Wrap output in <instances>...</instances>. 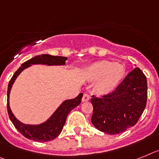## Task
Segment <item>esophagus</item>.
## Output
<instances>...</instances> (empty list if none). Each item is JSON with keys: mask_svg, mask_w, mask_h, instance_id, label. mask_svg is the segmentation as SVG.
I'll list each match as a JSON object with an SVG mask.
<instances>
[{"mask_svg": "<svg viewBox=\"0 0 159 159\" xmlns=\"http://www.w3.org/2000/svg\"><path fill=\"white\" fill-rule=\"evenodd\" d=\"M90 98V96H89V93H84L83 97H82V102H87Z\"/></svg>", "mask_w": 159, "mask_h": 159, "instance_id": "obj_1", "label": "esophagus"}]
</instances>
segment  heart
Segmentation results:
<instances>
[{
	"label": "heart",
	"mask_w": 159,
	"mask_h": 159,
	"mask_svg": "<svg viewBox=\"0 0 159 159\" xmlns=\"http://www.w3.org/2000/svg\"><path fill=\"white\" fill-rule=\"evenodd\" d=\"M125 74L124 67L110 61H101L89 66L86 77L90 81L99 79L95 89L99 94H106L114 90Z\"/></svg>",
	"instance_id": "obj_1"
}]
</instances>
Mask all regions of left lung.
Returning <instances> with one entry per match:
<instances>
[{
	"label": "left lung",
	"mask_w": 159,
	"mask_h": 159,
	"mask_svg": "<svg viewBox=\"0 0 159 159\" xmlns=\"http://www.w3.org/2000/svg\"><path fill=\"white\" fill-rule=\"evenodd\" d=\"M146 77L136 67L112 92L102 97L92 96L91 121L102 132L118 134L137 123L146 108Z\"/></svg>",
	"instance_id": "obj_1"
}]
</instances>
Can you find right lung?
Wrapping results in <instances>:
<instances>
[{"mask_svg": "<svg viewBox=\"0 0 159 159\" xmlns=\"http://www.w3.org/2000/svg\"><path fill=\"white\" fill-rule=\"evenodd\" d=\"M66 60H67V57H66L52 56V55L49 54L38 55V56L34 57L33 58L30 59L27 61L23 63L20 68L15 72L11 80L9 81V85H8V91H7V110H8V114H9V117L11 121L13 122L16 129L26 139L38 141V142H49V141L56 139L62 130L69 113L81 103L83 94L79 93V95L75 98L65 101L61 105L57 108V110L55 111L54 114L51 116L50 118L47 120L44 123L37 125H25V124L21 123L20 121H19L15 118L12 111H11L10 107H9V93H10L11 88H12L13 82L16 80V77L20 74V72L31 66L32 64H44L48 65V66L56 65V66H58V65L66 64Z\"/></svg>", "mask_w": 159, "mask_h": 159, "instance_id": "right-lung-1", "label": "right lung"}]
</instances>
